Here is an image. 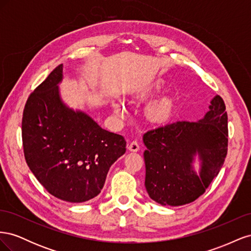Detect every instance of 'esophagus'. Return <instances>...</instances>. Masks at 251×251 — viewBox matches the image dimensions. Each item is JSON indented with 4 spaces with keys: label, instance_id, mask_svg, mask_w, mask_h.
Here are the masks:
<instances>
[{
    "label": "esophagus",
    "instance_id": "esophagus-1",
    "mask_svg": "<svg viewBox=\"0 0 251 251\" xmlns=\"http://www.w3.org/2000/svg\"><path fill=\"white\" fill-rule=\"evenodd\" d=\"M127 150L130 151H139V144L137 141H132L127 144Z\"/></svg>",
    "mask_w": 251,
    "mask_h": 251
}]
</instances>
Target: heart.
<instances>
[{
    "label": "heart",
    "mask_w": 251,
    "mask_h": 251,
    "mask_svg": "<svg viewBox=\"0 0 251 251\" xmlns=\"http://www.w3.org/2000/svg\"><path fill=\"white\" fill-rule=\"evenodd\" d=\"M112 105H113L114 110H115L116 113H118L119 115H124V114L126 113L124 103L120 102L119 100H113ZM171 109H172L171 100H157L151 104H150L148 112H149L150 117H151L153 119H161L168 115Z\"/></svg>",
    "instance_id": "heart-1"
}]
</instances>
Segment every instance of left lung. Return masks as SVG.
Returning a JSON list of instances; mask_svg holds the SVG:
<instances>
[{
  "label": "left lung",
  "instance_id": "left-lung-1",
  "mask_svg": "<svg viewBox=\"0 0 251 251\" xmlns=\"http://www.w3.org/2000/svg\"><path fill=\"white\" fill-rule=\"evenodd\" d=\"M203 118L176 121L143 135L147 192L161 205L181 206L198 199L221 170L227 155L225 103L211 98ZM200 171L194 170L195 159Z\"/></svg>",
  "mask_w": 251,
  "mask_h": 251
}]
</instances>
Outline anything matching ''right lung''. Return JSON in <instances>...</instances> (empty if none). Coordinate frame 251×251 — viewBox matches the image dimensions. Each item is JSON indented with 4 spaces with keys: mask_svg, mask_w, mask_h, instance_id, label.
Here are the masks:
<instances>
[{
    "mask_svg": "<svg viewBox=\"0 0 251 251\" xmlns=\"http://www.w3.org/2000/svg\"><path fill=\"white\" fill-rule=\"evenodd\" d=\"M63 78L59 65L29 96L22 120L23 147L30 171L52 196L81 203L101 192L126 142L86 112L70 108L60 95Z\"/></svg>",
    "mask_w": 251,
    "mask_h": 251,
    "instance_id": "add662e5",
    "label": "right lung"
}]
</instances>
